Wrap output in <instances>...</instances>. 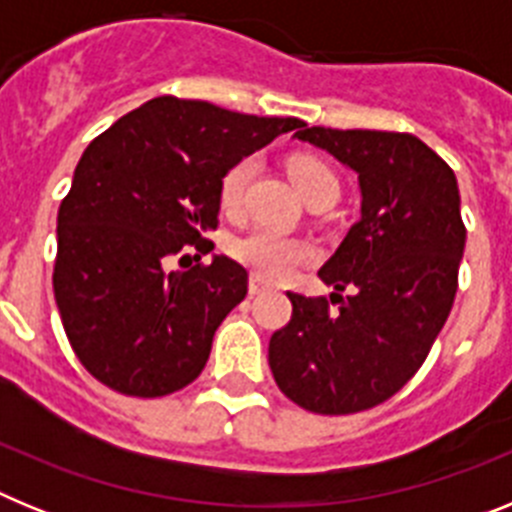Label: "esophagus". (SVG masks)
<instances>
[{
    "label": "esophagus",
    "instance_id": "34e87169",
    "mask_svg": "<svg viewBox=\"0 0 512 512\" xmlns=\"http://www.w3.org/2000/svg\"><path fill=\"white\" fill-rule=\"evenodd\" d=\"M248 292H251V295H261V292H266V284L261 282L259 277H251V282H248Z\"/></svg>",
    "mask_w": 512,
    "mask_h": 512
}]
</instances>
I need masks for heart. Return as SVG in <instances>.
Instances as JSON below:
<instances>
[{
	"instance_id": "1",
	"label": "heart",
	"mask_w": 512,
	"mask_h": 512,
	"mask_svg": "<svg viewBox=\"0 0 512 512\" xmlns=\"http://www.w3.org/2000/svg\"><path fill=\"white\" fill-rule=\"evenodd\" d=\"M253 169H256V158L243 156L220 176V189H217V200L220 210L228 217H238L243 212L246 202V187L251 182ZM289 174L310 200L312 194L325 187H338V179L325 161L315 156H295L289 158ZM230 256L241 266H246L253 277L261 282H282L287 279L297 266L310 264L315 259V248L300 238H289L271 228H253L246 235H238L228 246Z\"/></svg>"
}]
</instances>
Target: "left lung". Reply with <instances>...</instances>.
<instances>
[{
	"instance_id": "8db88e82",
	"label": "left lung",
	"mask_w": 512,
	"mask_h": 512,
	"mask_svg": "<svg viewBox=\"0 0 512 512\" xmlns=\"http://www.w3.org/2000/svg\"><path fill=\"white\" fill-rule=\"evenodd\" d=\"M295 135L359 174L361 220L318 271L339 307L289 292L292 318L271 336L269 366L300 408L361 413L415 377L449 318L467 243L459 187L451 166L410 133L302 122ZM343 288L355 295L341 298Z\"/></svg>"
}]
</instances>
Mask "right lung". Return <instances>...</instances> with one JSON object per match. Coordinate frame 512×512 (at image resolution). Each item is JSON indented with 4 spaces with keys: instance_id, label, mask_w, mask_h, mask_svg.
Returning <instances> with one entry per match:
<instances>
[{
    "instance_id": "1",
    "label": "right lung",
    "mask_w": 512,
    "mask_h": 512,
    "mask_svg": "<svg viewBox=\"0 0 512 512\" xmlns=\"http://www.w3.org/2000/svg\"><path fill=\"white\" fill-rule=\"evenodd\" d=\"M297 117L241 115L156 97L99 133L58 207L53 292L81 366L128 397H164L200 377L212 336L248 292L215 243L220 176ZM192 247L198 264L171 270Z\"/></svg>"
}]
</instances>
